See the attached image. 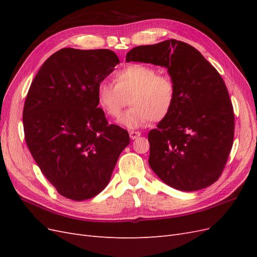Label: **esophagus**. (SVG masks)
Listing matches in <instances>:
<instances>
[{
    "label": "esophagus",
    "mask_w": 257,
    "mask_h": 257,
    "mask_svg": "<svg viewBox=\"0 0 257 257\" xmlns=\"http://www.w3.org/2000/svg\"><path fill=\"white\" fill-rule=\"evenodd\" d=\"M141 136V133L139 132H135V131H131L130 132V137L131 139H136L137 137Z\"/></svg>",
    "instance_id": "esophagus-1"
}]
</instances>
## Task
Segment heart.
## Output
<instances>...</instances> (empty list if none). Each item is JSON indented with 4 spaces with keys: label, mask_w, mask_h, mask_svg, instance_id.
Here are the masks:
<instances>
[{
    "label": "heart",
    "mask_w": 257,
    "mask_h": 257,
    "mask_svg": "<svg viewBox=\"0 0 257 257\" xmlns=\"http://www.w3.org/2000/svg\"><path fill=\"white\" fill-rule=\"evenodd\" d=\"M99 106L111 116L119 118L128 104L132 107L119 119L122 126L139 128L150 120L160 121L172 110L176 97L174 81L158 75L157 69L141 63L128 64L114 74V84L103 80L97 84Z\"/></svg>",
    "instance_id": "obj_1"
}]
</instances>
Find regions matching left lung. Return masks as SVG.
<instances>
[{
  "instance_id": "1",
  "label": "left lung",
  "mask_w": 257,
  "mask_h": 257,
  "mask_svg": "<svg viewBox=\"0 0 257 257\" xmlns=\"http://www.w3.org/2000/svg\"><path fill=\"white\" fill-rule=\"evenodd\" d=\"M125 61L167 68L176 88L172 110L148 134L151 169L179 191L214 183L227 162L235 130L234 109L220 74L197 49L177 40L138 46Z\"/></svg>"
}]
</instances>
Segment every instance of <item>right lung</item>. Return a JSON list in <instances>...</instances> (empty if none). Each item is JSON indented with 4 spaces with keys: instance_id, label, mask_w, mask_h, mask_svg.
Here are the masks:
<instances>
[{
    "instance_id": "add662e5",
    "label": "right lung",
    "mask_w": 257,
    "mask_h": 257,
    "mask_svg": "<svg viewBox=\"0 0 257 257\" xmlns=\"http://www.w3.org/2000/svg\"><path fill=\"white\" fill-rule=\"evenodd\" d=\"M120 61L108 49L63 48L44 62L23 108L26 142L43 175L68 199L96 196L109 183L127 131L108 124L97 84Z\"/></svg>"
}]
</instances>
